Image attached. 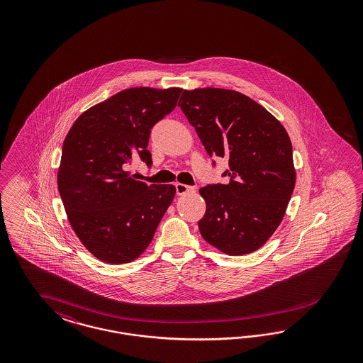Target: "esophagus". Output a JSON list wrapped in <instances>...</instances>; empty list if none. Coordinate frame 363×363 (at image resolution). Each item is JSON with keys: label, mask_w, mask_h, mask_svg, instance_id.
I'll return each instance as SVG.
<instances>
[{"label": "esophagus", "mask_w": 363, "mask_h": 363, "mask_svg": "<svg viewBox=\"0 0 363 363\" xmlns=\"http://www.w3.org/2000/svg\"><path fill=\"white\" fill-rule=\"evenodd\" d=\"M194 190H196L194 186H187L185 184H176V191L178 196H184V194L191 193Z\"/></svg>", "instance_id": "esophagus-1"}]
</instances>
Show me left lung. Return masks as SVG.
Returning a JSON list of instances; mask_svg holds the SVG:
<instances>
[{"label":"left lung","mask_w":363,"mask_h":363,"mask_svg":"<svg viewBox=\"0 0 363 363\" xmlns=\"http://www.w3.org/2000/svg\"><path fill=\"white\" fill-rule=\"evenodd\" d=\"M178 106L210 157L229 160L228 185L199 189L203 240L228 255L253 253L284 220L296 186L290 137L282 123L235 90H184Z\"/></svg>","instance_id":"1"}]
</instances>
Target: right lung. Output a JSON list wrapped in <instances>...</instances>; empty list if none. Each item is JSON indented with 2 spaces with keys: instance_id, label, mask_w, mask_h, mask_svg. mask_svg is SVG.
I'll return each instance as SVG.
<instances>
[{
  "instance_id": "obj_1",
  "label": "right lung",
  "mask_w": 363,
  "mask_h": 363,
  "mask_svg": "<svg viewBox=\"0 0 363 363\" xmlns=\"http://www.w3.org/2000/svg\"><path fill=\"white\" fill-rule=\"evenodd\" d=\"M181 91L125 89L84 111L66 134L58 191L78 240L105 264L137 259L176 196L173 185H146L125 169L135 155L152 165L150 130Z\"/></svg>"
}]
</instances>
